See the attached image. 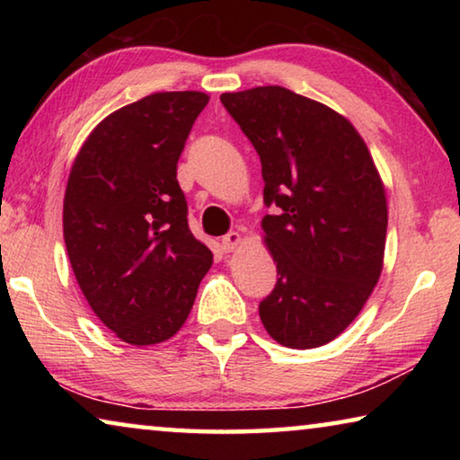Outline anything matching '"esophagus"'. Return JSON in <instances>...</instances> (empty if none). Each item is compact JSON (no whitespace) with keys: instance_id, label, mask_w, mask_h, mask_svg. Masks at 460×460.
Segmentation results:
<instances>
[{"instance_id":"esophagus-1","label":"esophagus","mask_w":460,"mask_h":460,"mask_svg":"<svg viewBox=\"0 0 460 460\" xmlns=\"http://www.w3.org/2000/svg\"><path fill=\"white\" fill-rule=\"evenodd\" d=\"M239 243H241V235H239V233H235V231L227 233V235L221 239V247H223L225 253L233 252V249H235Z\"/></svg>"}]
</instances>
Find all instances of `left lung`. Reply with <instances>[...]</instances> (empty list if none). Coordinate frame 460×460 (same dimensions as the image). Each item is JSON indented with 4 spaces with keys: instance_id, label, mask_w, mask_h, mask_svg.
<instances>
[{
    "instance_id": "obj_1",
    "label": "left lung",
    "mask_w": 460,
    "mask_h": 460,
    "mask_svg": "<svg viewBox=\"0 0 460 460\" xmlns=\"http://www.w3.org/2000/svg\"><path fill=\"white\" fill-rule=\"evenodd\" d=\"M221 103L260 154L261 227L278 282L260 302L271 339L326 345L361 313L384 263L385 189L363 137L318 101L276 87L223 93Z\"/></svg>"
}]
</instances>
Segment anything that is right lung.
Wrapping results in <instances>:
<instances>
[{
    "label": "right lung",
    "mask_w": 460,
    "mask_h": 460,
    "mask_svg": "<svg viewBox=\"0 0 460 460\" xmlns=\"http://www.w3.org/2000/svg\"><path fill=\"white\" fill-rule=\"evenodd\" d=\"M199 91L154 93L91 131L68 176L62 229L93 313L129 345L172 337L189 316L213 253L189 229L176 164Z\"/></svg>",
    "instance_id": "add662e5"
}]
</instances>
